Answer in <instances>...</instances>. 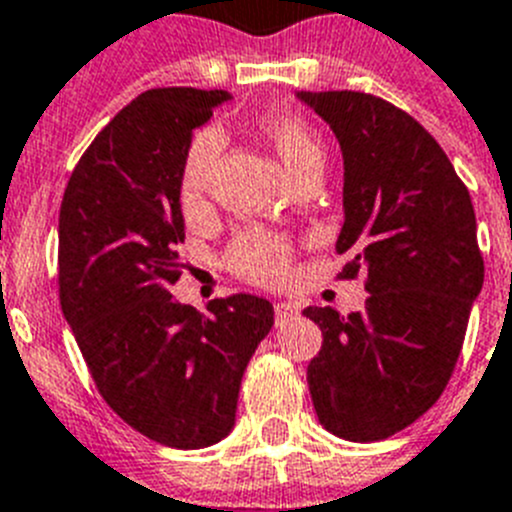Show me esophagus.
Returning <instances> with one entry per match:
<instances>
[{
	"label": "esophagus",
	"instance_id": "esophagus-1",
	"mask_svg": "<svg viewBox=\"0 0 512 512\" xmlns=\"http://www.w3.org/2000/svg\"><path fill=\"white\" fill-rule=\"evenodd\" d=\"M299 317V306L291 304V301H281V304H275V322L286 324L291 319Z\"/></svg>",
	"mask_w": 512,
	"mask_h": 512
}]
</instances>
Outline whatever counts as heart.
I'll use <instances>...</instances> for the list:
<instances>
[{
    "label": "heart",
    "instance_id": "heart-1",
    "mask_svg": "<svg viewBox=\"0 0 512 512\" xmlns=\"http://www.w3.org/2000/svg\"><path fill=\"white\" fill-rule=\"evenodd\" d=\"M268 131L275 149H278L293 177L324 164L322 141L317 139V133L311 131L304 121L278 118V121L270 123ZM221 149H224V133L216 126L203 128L193 139L188 157H185L180 182V195L185 208H198L206 201ZM234 265L239 268V273H244L252 281L275 283L286 275L288 252L278 239L265 237V234H247V237L234 244Z\"/></svg>",
    "mask_w": 512,
    "mask_h": 512
}]
</instances>
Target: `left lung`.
Masks as SVG:
<instances>
[{"mask_svg": "<svg viewBox=\"0 0 512 512\" xmlns=\"http://www.w3.org/2000/svg\"><path fill=\"white\" fill-rule=\"evenodd\" d=\"M342 151L345 275L368 273L363 311L304 309L322 330L306 368L319 422L381 441L438 402L484 283L477 216L446 151L415 118L363 92H296Z\"/></svg>", "mask_w": 512, "mask_h": 512, "instance_id": "obj_1", "label": "left lung"}]
</instances>
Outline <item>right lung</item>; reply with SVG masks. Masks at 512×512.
Here are the masks:
<instances>
[{
  "label": "right lung",
  "mask_w": 512,
  "mask_h": 512,
  "mask_svg": "<svg viewBox=\"0 0 512 512\" xmlns=\"http://www.w3.org/2000/svg\"><path fill=\"white\" fill-rule=\"evenodd\" d=\"M224 90H149L102 128L71 172L59 213L61 311L102 399L170 448L231 433L242 376L273 327L268 299H172L185 239L180 182L193 131Z\"/></svg>",
  "instance_id": "1"
}]
</instances>
